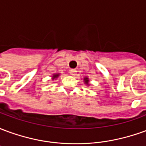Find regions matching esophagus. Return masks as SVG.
I'll list each match as a JSON object with an SVG mask.
<instances>
[{
    "label": "esophagus",
    "mask_w": 146,
    "mask_h": 146,
    "mask_svg": "<svg viewBox=\"0 0 146 146\" xmlns=\"http://www.w3.org/2000/svg\"><path fill=\"white\" fill-rule=\"evenodd\" d=\"M70 73L71 75H73V76H75L76 74V70H70Z\"/></svg>",
    "instance_id": "esophagus-1"
}]
</instances>
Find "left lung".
I'll use <instances>...</instances> for the list:
<instances>
[{
    "instance_id": "8db88e82",
    "label": "left lung",
    "mask_w": 146,
    "mask_h": 146,
    "mask_svg": "<svg viewBox=\"0 0 146 146\" xmlns=\"http://www.w3.org/2000/svg\"><path fill=\"white\" fill-rule=\"evenodd\" d=\"M85 80V82L87 83V84H88V78H85V80Z\"/></svg>"
}]
</instances>
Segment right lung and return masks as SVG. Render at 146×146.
I'll return each mask as SVG.
<instances>
[{
    "label": "right lung",
    "mask_w": 146,
    "mask_h": 146,
    "mask_svg": "<svg viewBox=\"0 0 146 146\" xmlns=\"http://www.w3.org/2000/svg\"><path fill=\"white\" fill-rule=\"evenodd\" d=\"M58 74H56V75H54V76H53V79H54V78H55V77H58Z\"/></svg>",
    "instance_id": "obj_1"
}]
</instances>
